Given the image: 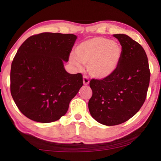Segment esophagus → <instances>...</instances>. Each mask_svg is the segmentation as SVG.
Wrapping results in <instances>:
<instances>
[{
  "label": "esophagus",
  "mask_w": 161,
  "mask_h": 161,
  "mask_svg": "<svg viewBox=\"0 0 161 161\" xmlns=\"http://www.w3.org/2000/svg\"><path fill=\"white\" fill-rule=\"evenodd\" d=\"M83 83L84 85H88L89 83V80L86 77V76H84L83 77Z\"/></svg>",
  "instance_id": "1"
}]
</instances>
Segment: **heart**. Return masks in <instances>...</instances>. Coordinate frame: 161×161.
Masks as SVG:
<instances>
[{
	"mask_svg": "<svg viewBox=\"0 0 161 161\" xmlns=\"http://www.w3.org/2000/svg\"><path fill=\"white\" fill-rule=\"evenodd\" d=\"M118 43L103 37H94L79 45L75 50L76 58L70 57L71 64L80 67V63L88 64L87 69L96 79L107 78L115 72L121 57Z\"/></svg>",
	"mask_w": 161,
	"mask_h": 161,
	"instance_id": "obj_1",
	"label": "heart"
}]
</instances>
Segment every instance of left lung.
<instances>
[{
	"instance_id": "left-lung-1",
	"label": "left lung",
	"mask_w": 161,
	"mask_h": 161,
	"mask_svg": "<svg viewBox=\"0 0 161 161\" xmlns=\"http://www.w3.org/2000/svg\"><path fill=\"white\" fill-rule=\"evenodd\" d=\"M121 45V57L112 75L92 79V96L88 107L92 116L106 126L128 121L145 102L150 77L148 58L139 43L124 34L114 35Z\"/></svg>"
}]
</instances>
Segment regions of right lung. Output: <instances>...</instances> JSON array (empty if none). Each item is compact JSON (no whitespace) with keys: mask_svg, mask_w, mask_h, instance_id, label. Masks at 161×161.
I'll list each match as a JSON object with an SVG mask.
<instances>
[{"mask_svg":"<svg viewBox=\"0 0 161 161\" xmlns=\"http://www.w3.org/2000/svg\"><path fill=\"white\" fill-rule=\"evenodd\" d=\"M77 36L42 33L29 37L19 47L10 69V93L20 112L40 123L67 113L70 101L83 85L82 75L64 68Z\"/></svg>","mask_w":161,"mask_h":161,"instance_id":"obj_1","label":"right lung"}]
</instances>
